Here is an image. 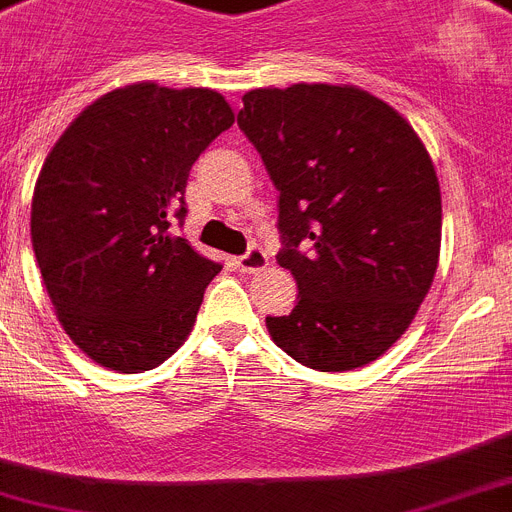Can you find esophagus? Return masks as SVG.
Listing matches in <instances>:
<instances>
[{
  "mask_svg": "<svg viewBox=\"0 0 512 512\" xmlns=\"http://www.w3.org/2000/svg\"><path fill=\"white\" fill-rule=\"evenodd\" d=\"M239 270L244 273H257V270H263L268 265V255H265L263 247H249L239 260H236Z\"/></svg>",
  "mask_w": 512,
  "mask_h": 512,
  "instance_id": "obj_1",
  "label": "esophagus"
}]
</instances>
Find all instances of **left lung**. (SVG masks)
<instances>
[{
    "mask_svg": "<svg viewBox=\"0 0 512 512\" xmlns=\"http://www.w3.org/2000/svg\"><path fill=\"white\" fill-rule=\"evenodd\" d=\"M236 124L276 184L278 265L299 302L265 317L291 359L320 372L375 362L406 333L440 257L442 200L406 119L354 85L244 93Z\"/></svg>",
    "mask_w": 512,
    "mask_h": 512,
    "instance_id": "8db88e82",
    "label": "left lung"
}]
</instances>
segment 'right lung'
<instances>
[{"instance_id": "right-lung-1", "label": "right lung", "mask_w": 512, "mask_h": 512, "mask_svg": "<svg viewBox=\"0 0 512 512\" xmlns=\"http://www.w3.org/2000/svg\"><path fill=\"white\" fill-rule=\"evenodd\" d=\"M231 124L216 90L135 83L90 103L46 156L33 252L62 328L101 367L145 372L190 336L221 265L171 223L192 163Z\"/></svg>"}]
</instances>
